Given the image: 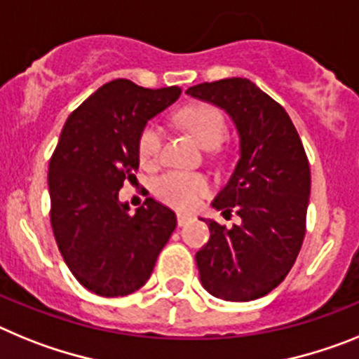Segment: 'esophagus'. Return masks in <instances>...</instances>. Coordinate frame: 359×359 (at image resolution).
<instances>
[{"mask_svg":"<svg viewBox=\"0 0 359 359\" xmlns=\"http://www.w3.org/2000/svg\"><path fill=\"white\" fill-rule=\"evenodd\" d=\"M189 220H191V215H188V213H177V224H179V226H186V224H188Z\"/></svg>","mask_w":359,"mask_h":359,"instance_id":"obj_1","label":"esophagus"}]
</instances>
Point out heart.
<instances>
[{
	"instance_id": "b5f03b06",
	"label": "heart",
	"mask_w": 359,
	"mask_h": 359,
	"mask_svg": "<svg viewBox=\"0 0 359 359\" xmlns=\"http://www.w3.org/2000/svg\"><path fill=\"white\" fill-rule=\"evenodd\" d=\"M177 123L186 128L204 148L213 149L222 144L227 133L226 117L217 106L189 104L177 114ZM164 135L157 124H148L139 135L137 149L142 164H154L162 151ZM154 191L162 202L179 208L191 210L198 198L210 191V182L201 173L191 171H166L154 182Z\"/></svg>"
}]
</instances>
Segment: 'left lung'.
Instances as JSON below:
<instances>
[{
  "label": "left lung",
  "mask_w": 359,
  "mask_h": 359,
  "mask_svg": "<svg viewBox=\"0 0 359 359\" xmlns=\"http://www.w3.org/2000/svg\"><path fill=\"white\" fill-rule=\"evenodd\" d=\"M186 93L226 110L240 137V158L213 208L224 217L235 211L242 224L227 229L205 220L210 240L195 255L201 282L220 300H257L278 287L300 253L309 161L287 111L249 79L202 83Z\"/></svg>",
  "instance_id": "left-lung-1"
}]
</instances>
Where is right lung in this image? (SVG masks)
I'll return each instance as SVG.
<instances>
[{"label": "right lung", "instance_id": "obj_1", "mask_svg": "<svg viewBox=\"0 0 359 359\" xmlns=\"http://www.w3.org/2000/svg\"><path fill=\"white\" fill-rule=\"evenodd\" d=\"M179 95V86L149 90L115 79L65 123L48 164L50 222L68 269L95 294L114 298L142 287L177 227L175 213L151 197L130 213L119 189L137 180L146 123Z\"/></svg>", "mask_w": 359, "mask_h": 359}]
</instances>
